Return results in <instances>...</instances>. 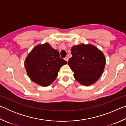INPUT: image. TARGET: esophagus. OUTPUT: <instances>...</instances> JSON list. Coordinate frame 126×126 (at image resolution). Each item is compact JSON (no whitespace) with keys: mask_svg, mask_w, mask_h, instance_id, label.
<instances>
[{"mask_svg":"<svg viewBox=\"0 0 126 126\" xmlns=\"http://www.w3.org/2000/svg\"><path fill=\"white\" fill-rule=\"evenodd\" d=\"M68 59H69V58H68V57H65V58H64V60L66 61V62H68Z\"/></svg>","mask_w":126,"mask_h":126,"instance_id":"obj_1","label":"esophagus"}]
</instances>
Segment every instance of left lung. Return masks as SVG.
<instances>
[{
  "label": "left lung",
  "mask_w": 126,
  "mask_h": 126,
  "mask_svg": "<svg viewBox=\"0 0 126 126\" xmlns=\"http://www.w3.org/2000/svg\"><path fill=\"white\" fill-rule=\"evenodd\" d=\"M71 53L68 65L77 81L86 86L96 82L106 65V58L102 51L92 44L82 43L72 47Z\"/></svg>",
  "instance_id": "8db88e82"
}]
</instances>
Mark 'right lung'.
I'll return each mask as SVG.
<instances>
[{"label": "right lung", "instance_id": "1", "mask_svg": "<svg viewBox=\"0 0 126 126\" xmlns=\"http://www.w3.org/2000/svg\"><path fill=\"white\" fill-rule=\"evenodd\" d=\"M67 64L58 50L48 43L38 44L27 55L24 66L29 78L39 86L47 87L54 82L60 68Z\"/></svg>", "mask_w": 126, "mask_h": 126}]
</instances>
